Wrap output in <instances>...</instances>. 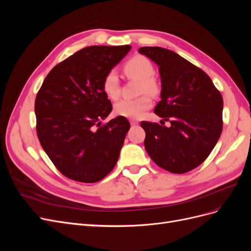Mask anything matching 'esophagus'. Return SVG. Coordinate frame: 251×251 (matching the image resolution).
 <instances>
[{
  "label": "esophagus",
  "mask_w": 251,
  "mask_h": 251,
  "mask_svg": "<svg viewBox=\"0 0 251 251\" xmlns=\"http://www.w3.org/2000/svg\"><path fill=\"white\" fill-rule=\"evenodd\" d=\"M130 124H131V126H137V125H138V121H136V120H131V121H130Z\"/></svg>",
  "instance_id": "esophagus-1"
}]
</instances>
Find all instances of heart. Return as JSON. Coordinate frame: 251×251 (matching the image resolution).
<instances>
[{
    "instance_id": "b5f03b06",
    "label": "heart",
    "mask_w": 251,
    "mask_h": 251,
    "mask_svg": "<svg viewBox=\"0 0 251 251\" xmlns=\"http://www.w3.org/2000/svg\"><path fill=\"white\" fill-rule=\"evenodd\" d=\"M124 70L128 77L140 80L139 93L155 95L158 92V85L153 75L155 69L151 60L142 55H136L128 59L124 66ZM103 92L111 100H117L120 94V83L116 71H109L102 80ZM151 100L147 95L136 100H123L114 105V113L117 116L126 118H139L144 111L151 108Z\"/></svg>"
}]
</instances>
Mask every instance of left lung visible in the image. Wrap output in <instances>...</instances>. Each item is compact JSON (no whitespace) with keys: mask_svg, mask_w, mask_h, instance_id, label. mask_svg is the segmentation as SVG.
I'll list each match as a JSON object with an SVG mask.
<instances>
[{"mask_svg":"<svg viewBox=\"0 0 251 251\" xmlns=\"http://www.w3.org/2000/svg\"><path fill=\"white\" fill-rule=\"evenodd\" d=\"M138 52L159 67L161 100L154 112L171 123L168 127L142 121L144 148L163 170L187 173L208 157L221 136L222 95L206 73L176 52L161 47Z\"/></svg>","mask_w":251,"mask_h":251,"instance_id":"8db88e82","label":"left lung"}]
</instances>
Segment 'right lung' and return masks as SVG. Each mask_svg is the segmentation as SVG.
Here are the masks:
<instances>
[{
    "label": "right lung",
    "mask_w": 251,
    "mask_h": 251,
    "mask_svg": "<svg viewBox=\"0 0 251 251\" xmlns=\"http://www.w3.org/2000/svg\"><path fill=\"white\" fill-rule=\"evenodd\" d=\"M131 46H90L56 65L35 98L36 133L44 151L67 178L94 183L116 165L130 123L112 111L102 80Z\"/></svg>",
    "instance_id": "1"
}]
</instances>
